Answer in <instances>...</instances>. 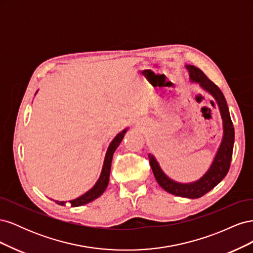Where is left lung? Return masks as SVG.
I'll use <instances>...</instances> for the list:
<instances>
[{"mask_svg":"<svg viewBox=\"0 0 253 253\" xmlns=\"http://www.w3.org/2000/svg\"><path fill=\"white\" fill-rule=\"evenodd\" d=\"M186 68L189 72L190 82L197 83L201 88L211 95L217 103L220 117L223 120V137H221L219 147L215 153V156L213 157L209 169L205 172L201 178L191 182H178L170 178L164 172L156 157L153 154H149V160L153 174H154L159 186L165 191L176 196L194 200V198L202 197L206 193H208L214 187L217 186L227 175L232 158L234 127L230 114H229L227 101L221 90L207 78V76L200 68L194 65H186Z\"/></svg>","mask_w":253,"mask_h":253,"instance_id":"left-lung-1","label":"left lung"}]
</instances>
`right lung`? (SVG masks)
I'll return each instance as SVG.
<instances>
[{
    "label": "right lung",
    "mask_w": 253,
    "mask_h": 253,
    "mask_svg": "<svg viewBox=\"0 0 253 253\" xmlns=\"http://www.w3.org/2000/svg\"><path fill=\"white\" fill-rule=\"evenodd\" d=\"M127 129H128V127H126L125 129H122V131L120 133H118L116 136H115V138L111 141V143L109 144V147H108V150H106V153H105L101 173H100V175H99L98 180L96 181V183L93 187H91L88 191H86L85 193L80 195L77 198H75V200L68 201L72 207H79V206H82V205L88 204L90 202L95 201L96 198H98L100 195H102V193L105 191L106 187H108V185H109L113 155H114L115 151H116V149L119 147V144L122 141V139H124L125 134L127 132ZM55 202L58 205H61V206H64L65 203H66L64 201H62V202L55 201Z\"/></svg>",
    "instance_id": "1"
}]
</instances>
